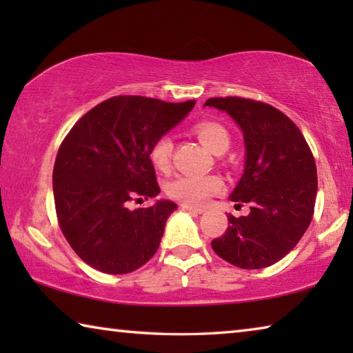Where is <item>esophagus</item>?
Returning <instances> with one entry per match:
<instances>
[{
  "label": "esophagus",
  "mask_w": 353,
  "mask_h": 353,
  "mask_svg": "<svg viewBox=\"0 0 353 353\" xmlns=\"http://www.w3.org/2000/svg\"><path fill=\"white\" fill-rule=\"evenodd\" d=\"M181 207H182V210H187V212H190V213H196V214H201V213H204V212H205L204 208H201V207H193V205H188V204H182Z\"/></svg>",
  "instance_id": "34e87169"
}]
</instances>
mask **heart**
<instances>
[{
    "mask_svg": "<svg viewBox=\"0 0 353 353\" xmlns=\"http://www.w3.org/2000/svg\"><path fill=\"white\" fill-rule=\"evenodd\" d=\"M196 135L202 145L210 149L212 152L221 146L229 148V134L218 123H201L196 126ZM171 137L163 135L154 141L149 151V157L155 168L160 171H168L172 157ZM223 190V181L216 174H181L172 179L168 185V194L171 198L183 202L188 205H202L210 196L219 193Z\"/></svg>",
    "mask_w": 353,
    "mask_h": 353,
    "instance_id": "obj_1",
    "label": "heart"
}]
</instances>
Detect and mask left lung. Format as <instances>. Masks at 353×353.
I'll return each mask as SVG.
<instances>
[{"label":"left lung","instance_id":"8db88e82","mask_svg":"<svg viewBox=\"0 0 353 353\" xmlns=\"http://www.w3.org/2000/svg\"><path fill=\"white\" fill-rule=\"evenodd\" d=\"M243 132L244 170L230 201L249 202L248 216L229 214L225 234L212 241L221 259L241 270L271 266L294 249L313 218L318 176L313 154L291 119L265 103L210 98Z\"/></svg>","mask_w":353,"mask_h":353}]
</instances>
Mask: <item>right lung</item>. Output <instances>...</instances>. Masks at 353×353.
<instances>
[{
  "mask_svg": "<svg viewBox=\"0 0 353 353\" xmlns=\"http://www.w3.org/2000/svg\"><path fill=\"white\" fill-rule=\"evenodd\" d=\"M194 107L143 97H115L77 121L59 149L52 188L65 238L87 265L128 274L152 259L176 202L130 210L132 199L155 198L149 151Z\"/></svg>",
  "mask_w": 353,
  "mask_h": 353,
  "instance_id": "add662e5",
  "label": "right lung"
}]
</instances>
